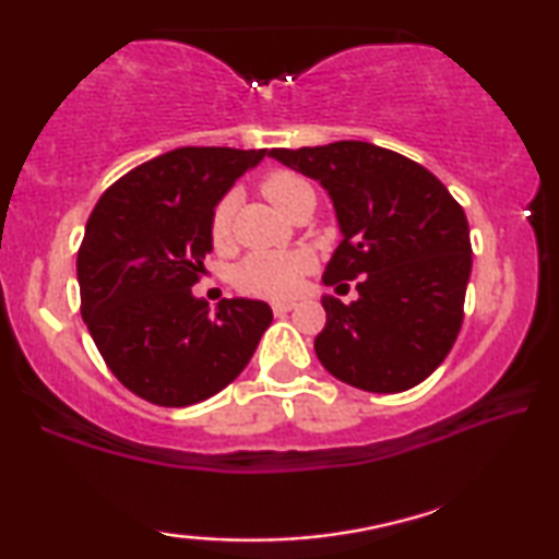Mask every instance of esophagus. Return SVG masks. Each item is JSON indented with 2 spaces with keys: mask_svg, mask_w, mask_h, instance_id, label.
<instances>
[{
  "mask_svg": "<svg viewBox=\"0 0 559 559\" xmlns=\"http://www.w3.org/2000/svg\"><path fill=\"white\" fill-rule=\"evenodd\" d=\"M295 302H274L272 305V312L277 314V318H282V314H287V312H293L295 310Z\"/></svg>",
  "mask_w": 559,
  "mask_h": 559,
  "instance_id": "esophagus-1",
  "label": "esophagus"
}]
</instances>
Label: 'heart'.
Segmentation results:
<instances>
[{
	"label": "heart",
	"mask_w": 559,
	"mask_h": 559,
	"mask_svg": "<svg viewBox=\"0 0 559 559\" xmlns=\"http://www.w3.org/2000/svg\"><path fill=\"white\" fill-rule=\"evenodd\" d=\"M260 189L266 199L272 201L280 212H287L289 204L297 199V193L310 189L305 179L289 171H272L266 174ZM231 216L234 204L231 197H224L214 206L212 222H209V234H212L214 247H226L231 241ZM310 270V260L297 252H254L245 257L234 270V287L239 293L252 297H270L285 299L293 297L299 285H302L305 272Z\"/></svg>",
	"instance_id": "heart-1"
}]
</instances>
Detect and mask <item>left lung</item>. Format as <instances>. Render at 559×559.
Returning a JSON list of instances; mask_svg holds the SVG:
<instances>
[{"label":"left lung","mask_w":559,"mask_h":559,"mask_svg":"<svg viewBox=\"0 0 559 559\" xmlns=\"http://www.w3.org/2000/svg\"><path fill=\"white\" fill-rule=\"evenodd\" d=\"M333 199L343 241L325 285L358 280L350 305L325 295L314 353L328 373L368 393H401L441 366L464 322L472 239L447 186L416 160L362 141L272 148Z\"/></svg>","instance_id":"8db88e82"}]
</instances>
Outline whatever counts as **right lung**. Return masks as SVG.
Instances as JSON below:
<instances>
[{"label":"right lung","mask_w":559,"mask_h":559,"mask_svg":"<svg viewBox=\"0 0 559 559\" xmlns=\"http://www.w3.org/2000/svg\"><path fill=\"white\" fill-rule=\"evenodd\" d=\"M264 148L183 145L108 186L78 249L80 312L105 366L139 399L181 408L237 378L272 322L260 299L191 295L214 206Z\"/></svg>","instance_id":"obj_1"}]
</instances>
